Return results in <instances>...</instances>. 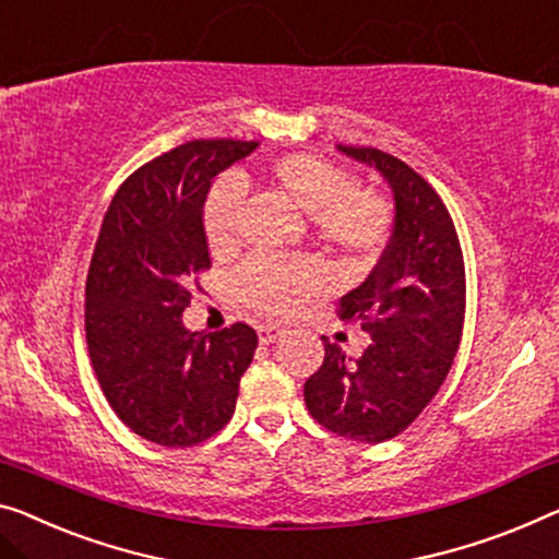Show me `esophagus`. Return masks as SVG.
Instances as JSON below:
<instances>
[{
    "label": "esophagus",
    "instance_id": "obj_1",
    "mask_svg": "<svg viewBox=\"0 0 559 559\" xmlns=\"http://www.w3.org/2000/svg\"><path fill=\"white\" fill-rule=\"evenodd\" d=\"M278 336H283V326H278V323H261L258 326V341L261 344H273Z\"/></svg>",
    "mask_w": 559,
    "mask_h": 559
}]
</instances>
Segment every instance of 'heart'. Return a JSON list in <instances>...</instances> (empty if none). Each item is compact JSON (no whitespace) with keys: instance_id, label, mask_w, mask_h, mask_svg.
<instances>
[{"instance_id":"heart-1","label":"heart","mask_w":559,"mask_h":559,"mask_svg":"<svg viewBox=\"0 0 559 559\" xmlns=\"http://www.w3.org/2000/svg\"><path fill=\"white\" fill-rule=\"evenodd\" d=\"M263 180L290 205L311 215L313 236L323 251L348 265L377 258L391 236L394 213L386 198L356 188L354 175L313 153H288L263 168ZM243 190L218 180L203 203V236L211 251H228L236 240ZM238 294L255 311L290 316L326 288L316 263L288 258H251L236 276Z\"/></svg>"}]
</instances>
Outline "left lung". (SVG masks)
<instances>
[{"mask_svg":"<svg viewBox=\"0 0 559 559\" xmlns=\"http://www.w3.org/2000/svg\"><path fill=\"white\" fill-rule=\"evenodd\" d=\"M338 150L389 180L396 223L377 269L336 308L341 321L369 331L371 344L352 361L323 336L326 356L304 399L336 437L379 444L427 409L452 369L464 329V255L444 200L419 173L377 147Z\"/></svg>","mask_w":559,"mask_h":559,"instance_id":"obj_1","label":"left lung"}]
</instances>
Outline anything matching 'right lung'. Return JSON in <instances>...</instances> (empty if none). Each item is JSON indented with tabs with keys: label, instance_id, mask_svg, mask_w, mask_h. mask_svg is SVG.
I'll return each instance as SVG.
<instances>
[{
	"label": "right lung",
	"instance_id": "1",
	"mask_svg": "<svg viewBox=\"0 0 559 559\" xmlns=\"http://www.w3.org/2000/svg\"><path fill=\"white\" fill-rule=\"evenodd\" d=\"M255 140H190L145 163L107 207L85 283V333L99 389L138 437L195 447L226 427L258 336L246 323L190 333L182 311L211 269V180Z\"/></svg>",
	"mask_w": 559,
	"mask_h": 559
}]
</instances>
